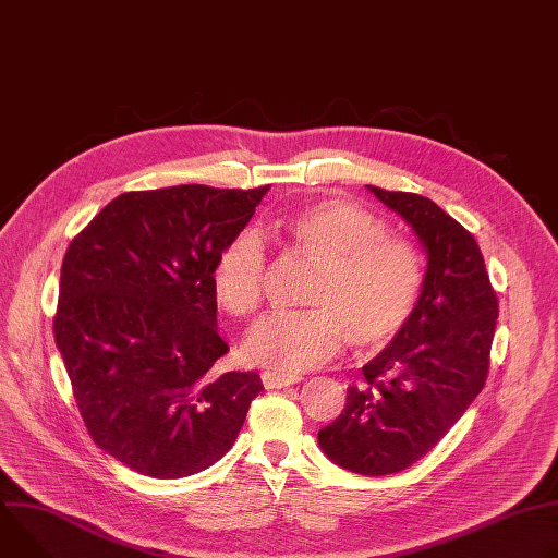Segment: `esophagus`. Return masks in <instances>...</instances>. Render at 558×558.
<instances>
[{
	"mask_svg": "<svg viewBox=\"0 0 558 558\" xmlns=\"http://www.w3.org/2000/svg\"><path fill=\"white\" fill-rule=\"evenodd\" d=\"M260 379H263L265 388H284V386L298 384V381L302 379V375L287 373V371H276V368H267V371H263Z\"/></svg>",
	"mask_w": 558,
	"mask_h": 558,
	"instance_id": "34e87169",
	"label": "esophagus"
}]
</instances>
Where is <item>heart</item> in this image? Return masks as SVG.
I'll use <instances>...</instances> for the list:
<instances>
[{"label":"heart","mask_w":558,"mask_h":558,"mask_svg":"<svg viewBox=\"0 0 558 558\" xmlns=\"http://www.w3.org/2000/svg\"><path fill=\"white\" fill-rule=\"evenodd\" d=\"M276 235L313 263L306 311L274 313L245 338V355L276 371H306L333 360L344 344L377 351L404 329L420 300L415 250L371 209L340 196L308 203L274 222ZM267 256L252 229L233 233L211 267L218 304L254 315L263 304Z\"/></svg>","instance_id":"b5f03b06"}]
</instances>
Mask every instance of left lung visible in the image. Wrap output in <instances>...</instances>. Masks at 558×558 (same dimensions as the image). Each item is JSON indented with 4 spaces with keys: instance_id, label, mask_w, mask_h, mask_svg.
<instances>
[{
    "instance_id": "8db88e82",
    "label": "left lung",
    "mask_w": 558,
    "mask_h": 558,
    "mask_svg": "<svg viewBox=\"0 0 558 558\" xmlns=\"http://www.w3.org/2000/svg\"><path fill=\"white\" fill-rule=\"evenodd\" d=\"M368 190L413 227L428 267L409 323L362 366V384L347 388L344 411L317 441L340 468L381 476L428 454L482 392L499 300L472 233L437 203Z\"/></svg>"
}]
</instances>
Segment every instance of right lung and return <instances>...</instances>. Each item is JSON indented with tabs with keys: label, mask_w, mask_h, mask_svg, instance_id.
Here are the masks:
<instances>
[{
	"label": "right lung",
	"mask_w": 558,
	"mask_h": 558,
	"mask_svg": "<svg viewBox=\"0 0 558 558\" xmlns=\"http://www.w3.org/2000/svg\"><path fill=\"white\" fill-rule=\"evenodd\" d=\"M269 185L125 192L63 256L54 342L99 448L123 465L181 480L216 463L263 390L254 371L214 373L211 267Z\"/></svg>",
	"instance_id": "1"
}]
</instances>
